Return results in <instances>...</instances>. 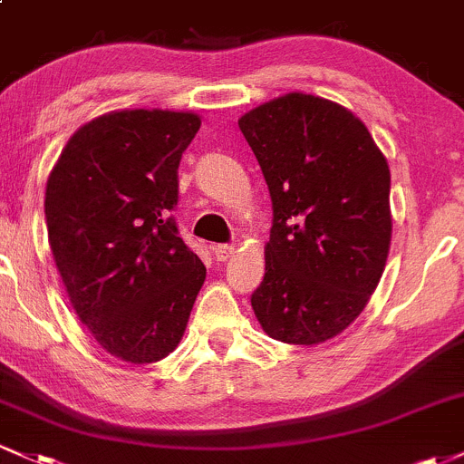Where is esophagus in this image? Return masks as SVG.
<instances>
[{"instance_id":"1","label":"esophagus","mask_w":464,"mask_h":464,"mask_svg":"<svg viewBox=\"0 0 464 464\" xmlns=\"http://www.w3.org/2000/svg\"><path fill=\"white\" fill-rule=\"evenodd\" d=\"M213 253H216L218 262H227L228 257H233V253H236V248H233L231 244H216V248H213Z\"/></svg>"}]
</instances>
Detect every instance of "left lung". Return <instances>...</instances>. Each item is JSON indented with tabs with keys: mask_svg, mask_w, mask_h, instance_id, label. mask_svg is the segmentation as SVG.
<instances>
[{
	"mask_svg": "<svg viewBox=\"0 0 464 464\" xmlns=\"http://www.w3.org/2000/svg\"><path fill=\"white\" fill-rule=\"evenodd\" d=\"M273 202L266 273L251 306L268 337H337L374 293L390 251V169L341 105L286 94L240 119Z\"/></svg>",
	"mask_w": 464,
	"mask_h": 464,
	"instance_id": "8db88e82",
	"label": "left lung"
}]
</instances>
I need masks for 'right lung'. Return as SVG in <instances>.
<instances>
[{
	"mask_svg": "<svg viewBox=\"0 0 464 464\" xmlns=\"http://www.w3.org/2000/svg\"><path fill=\"white\" fill-rule=\"evenodd\" d=\"M198 130L187 111H111L68 140L45 187L70 302L99 345L131 363L174 353L207 277L171 216Z\"/></svg>",
	"mask_w": 464,
	"mask_h": 464,
	"instance_id": "obj_1",
	"label": "right lung"
}]
</instances>
